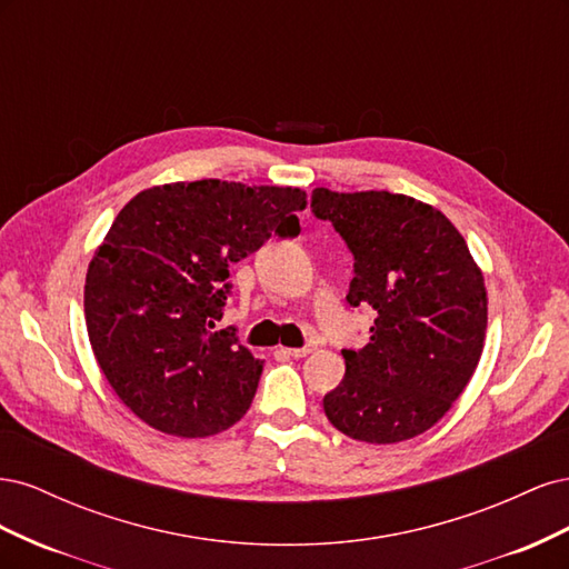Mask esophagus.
Here are the masks:
<instances>
[{"instance_id":"34e87169","label":"esophagus","mask_w":569,"mask_h":569,"mask_svg":"<svg viewBox=\"0 0 569 569\" xmlns=\"http://www.w3.org/2000/svg\"><path fill=\"white\" fill-rule=\"evenodd\" d=\"M287 356H291V358H303V356H308L311 353V349L308 347H301V349H282Z\"/></svg>"}]
</instances>
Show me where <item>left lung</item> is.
I'll use <instances>...</instances> for the list:
<instances>
[{"instance_id": "obj_1", "label": "left lung", "mask_w": 569, "mask_h": 569, "mask_svg": "<svg viewBox=\"0 0 569 569\" xmlns=\"http://www.w3.org/2000/svg\"><path fill=\"white\" fill-rule=\"evenodd\" d=\"M311 209L353 253L347 301L377 311L363 349L325 393L341 435L396 443L435 427L468 387L487 337V287L462 234L435 206L391 192L313 189Z\"/></svg>"}]
</instances>
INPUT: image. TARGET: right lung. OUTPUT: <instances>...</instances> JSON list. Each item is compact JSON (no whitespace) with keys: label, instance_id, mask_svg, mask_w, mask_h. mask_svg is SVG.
Masks as SVG:
<instances>
[{"label":"right lung","instance_id":"right-lung-1","mask_svg":"<svg viewBox=\"0 0 569 569\" xmlns=\"http://www.w3.org/2000/svg\"><path fill=\"white\" fill-rule=\"evenodd\" d=\"M299 187L170 182L132 197L94 251L84 322L97 363L137 418L211 437L249 410L263 360L216 332L230 266L272 234L297 237Z\"/></svg>","mask_w":569,"mask_h":569}]
</instances>
